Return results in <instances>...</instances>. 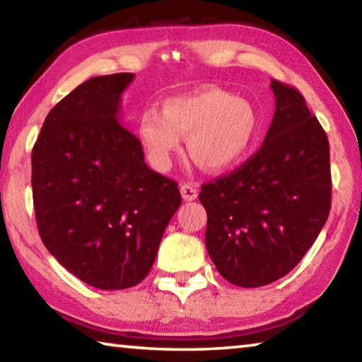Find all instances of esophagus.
<instances>
[{"label":"esophagus","instance_id":"obj_1","mask_svg":"<svg viewBox=\"0 0 362 362\" xmlns=\"http://www.w3.org/2000/svg\"><path fill=\"white\" fill-rule=\"evenodd\" d=\"M180 193H182V198L185 201H194L198 198V189H196L192 183H183L180 187Z\"/></svg>","mask_w":362,"mask_h":362}]
</instances>
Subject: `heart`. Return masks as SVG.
Instances as JSON below:
<instances>
[{
	"mask_svg": "<svg viewBox=\"0 0 362 362\" xmlns=\"http://www.w3.org/2000/svg\"><path fill=\"white\" fill-rule=\"evenodd\" d=\"M139 137L153 168L168 170L187 139L189 158L206 173H223L240 164L259 139L260 116L247 99L228 90L204 88L173 97L161 113L145 112Z\"/></svg>",
	"mask_w": 362,
	"mask_h": 362,
	"instance_id": "b5f03b06",
	"label": "heart"
}]
</instances>
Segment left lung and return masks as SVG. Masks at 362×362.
<instances>
[{
	"instance_id": "obj_1",
	"label": "left lung",
	"mask_w": 362,
	"mask_h": 362,
	"mask_svg": "<svg viewBox=\"0 0 362 362\" xmlns=\"http://www.w3.org/2000/svg\"><path fill=\"white\" fill-rule=\"evenodd\" d=\"M274 115L260 150L230 175L201 187L206 249L240 287L286 276L330 211L329 140L296 88L273 79Z\"/></svg>"
}]
</instances>
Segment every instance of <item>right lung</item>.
<instances>
[{"mask_svg":"<svg viewBox=\"0 0 362 362\" xmlns=\"http://www.w3.org/2000/svg\"><path fill=\"white\" fill-rule=\"evenodd\" d=\"M134 73L90 78L46 116L32 153V188L46 249L71 274L103 291L139 284L179 209L174 180L145 164L121 122Z\"/></svg>","mask_w":362,"mask_h":362,"instance_id":"add662e5","label":"right lung"}]
</instances>
